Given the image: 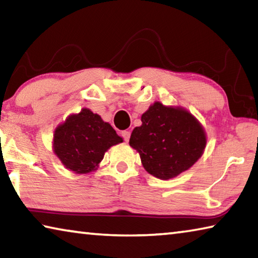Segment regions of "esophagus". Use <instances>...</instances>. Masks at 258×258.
I'll return each mask as SVG.
<instances>
[{
  "label": "esophagus",
  "mask_w": 258,
  "mask_h": 258,
  "mask_svg": "<svg viewBox=\"0 0 258 258\" xmlns=\"http://www.w3.org/2000/svg\"><path fill=\"white\" fill-rule=\"evenodd\" d=\"M121 137H123V139L125 140V141L127 142L128 140H130V138H131V132H130V131H127V130L123 131V132H121Z\"/></svg>",
  "instance_id": "1"
}]
</instances>
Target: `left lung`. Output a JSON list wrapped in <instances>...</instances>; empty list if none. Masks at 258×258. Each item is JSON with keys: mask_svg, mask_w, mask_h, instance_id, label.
<instances>
[{"mask_svg": "<svg viewBox=\"0 0 258 258\" xmlns=\"http://www.w3.org/2000/svg\"><path fill=\"white\" fill-rule=\"evenodd\" d=\"M133 130L130 146L140 154L146 171L169 180L189 169L204 154L206 133L195 116L181 107L155 102Z\"/></svg>", "mask_w": 258, "mask_h": 258, "instance_id": "obj_1", "label": "left lung"}]
</instances>
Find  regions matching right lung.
Returning a JSON list of instances; mask_svg holds the SVG:
<instances>
[{
    "instance_id": "add662e5",
    "label": "right lung",
    "mask_w": 258,
    "mask_h": 258,
    "mask_svg": "<svg viewBox=\"0 0 258 258\" xmlns=\"http://www.w3.org/2000/svg\"><path fill=\"white\" fill-rule=\"evenodd\" d=\"M120 142L123 139L110 124L83 108L55 128L53 151L64 167L76 174H87L98 168L109 148Z\"/></svg>"
}]
</instances>
